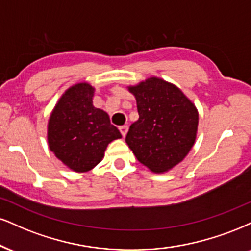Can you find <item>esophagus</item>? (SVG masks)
I'll return each instance as SVG.
<instances>
[{"mask_svg":"<svg viewBox=\"0 0 251 251\" xmlns=\"http://www.w3.org/2000/svg\"><path fill=\"white\" fill-rule=\"evenodd\" d=\"M120 131H121V134H122V136L123 137H125V136L126 135V132H128V126H120Z\"/></svg>","mask_w":251,"mask_h":251,"instance_id":"obj_1","label":"esophagus"}]
</instances>
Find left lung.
<instances>
[{
	"label": "left lung",
	"mask_w": 251,
	"mask_h": 251,
	"mask_svg": "<svg viewBox=\"0 0 251 251\" xmlns=\"http://www.w3.org/2000/svg\"><path fill=\"white\" fill-rule=\"evenodd\" d=\"M137 102L138 120L126 142L140 163L152 172L175 168L190 152L197 137L199 114L177 86L149 78L129 87Z\"/></svg>",
	"instance_id": "left-lung-1"
}]
</instances>
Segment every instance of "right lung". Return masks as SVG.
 Listing matches in <instances>:
<instances>
[{
	"label": "right lung",
	"mask_w": 251,
	"mask_h": 251,
	"mask_svg": "<svg viewBox=\"0 0 251 251\" xmlns=\"http://www.w3.org/2000/svg\"><path fill=\"white\" fill-rule=\"evenodd\" d=\"M94 88L76 83L64 93L48 126L50 150L75 172H87L104 156L107 145L122 137L106 111L93 106Z\"/></svg>",
	"instance_id": "right-lung-1"
}]
</instances>
